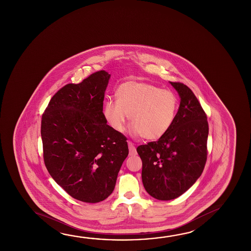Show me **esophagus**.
<instances>
[{
  "label": "esophagus",
  "mask_w": 251,
  "mask_h": 251,
  "mask_svg": "<svg viewBox=\"0 0 251 251\" xmlns=\"http://www.w3.org/2000/svg\"><path fill=\"white\" fill-rule=\"evenodd\" d=\"M128 151H129V155L130 156H135L136 155V146L132 144L131 142H128Z\"/></svg>",
  "instance_id": "esophagus-1"
}]
</instances>
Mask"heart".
Listing matches in <instances>:
<instances>
[{
	"label": "heart",
	"mask_w": 251,
	"mask_h": 251,
	"mask_svg": "<svg viewBox=\"0 0 251 251\" xmlns=\"http://www.w3.org/2000/svg\"><path fill=\"white\" fill-rule=\"evenodd\" d=\"M116 101L104 104L103 115L116 132H123L127 119L136 136L159 139L172 127L177 115L178 99L172 90L141 81L121 84L115 92Z\"/></svg>",
	"instance_id": "1"
}]
</instances>
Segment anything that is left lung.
Masks as SVG:
<instances>
[{"label":"left lung","instance_id":"1","mask_svg":"<svg viewBox=\"0 0 251 251\" xmlns=\"http://www.w3.org/2000/svg\"><path fill=\"white\" fill-rule=\"evenodd\" d=\"M180 96L172 127L156 142L136 149L147 193L159 201L179 197L201 177L207 158V117L188 86L170 82Z\"/></svg>","mask_w":251,"mask_h":251}]
</instances>
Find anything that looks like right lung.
<instances>
[{"label": "right lung", "mask_w": 251, "mask_h": 251, "mask_svg": "<svg viewBox=\"0 0 251 251\" xmlns=\"http://www.w3.org/2000/svg\"><path fill=\"white\" fill-rule=\"evenodd\" d=\"M110 74L95 72L63 86L42 115L43 156L50 175L70 196L86 203L107 199L128 154L127 138L103 115Z\"/></svg>", "instance_id": "obj_1"}]
</instances>
